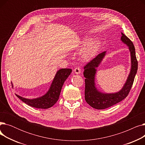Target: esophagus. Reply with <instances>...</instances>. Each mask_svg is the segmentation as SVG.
Wrapping results in <instances>:
<instances>
[{"label":"esophagus","instance_id":"esophagus-1","mask_svg":"<svg viewBox=\"0 0 145 145\" xmlns=\"http://www.w3.org/2000/svg\"><path fill=\"white\" fill-rule=\"evenodd\" d=\"M74 73H75V74H79L80 73V72H81V71H80V69L79 68V67H76L74 69Z\"/></svg>","mask_w":145,"mask_h":145}]
</instances>
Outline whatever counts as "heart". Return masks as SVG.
I'll return each instance as SVG.
<instances>
[{
    "label": "heart",
    "mask_w": 145,
    "mask_h": 145,
    "mask_svg": "<svg viewBox=\"0 0 145 145\" xmlns=\"http://www.w3.org/2000/svg\"><path fill=\"white\" fill-rule=\"evenodd\" d=\"M90 42V39H85L82 42L83 46H85ZM98 50V43L96 40L91 42L86 48L82 51V56L83 60H89L96 55Z\"/></svg>",
    "instance_id": "obj_1"
}]
</instances>
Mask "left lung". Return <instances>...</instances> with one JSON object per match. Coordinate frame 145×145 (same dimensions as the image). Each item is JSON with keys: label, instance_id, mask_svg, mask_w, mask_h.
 Returning a JSON list of instances; mask_svg holds the SVG:
<instances>
[{"label": "left lung", "instance_id": "8db88e82", "mask_svg": "<svg viewBox=\"0 0 145 145\" xmlns=\"http://www.w3.org/2000/svg\"><path fill=\"white\" fill-rule=\"evenodd\" d=\"M121 33L120 40L127 45L131 53V68L125 83L119 92L109 93H103L99 90L96 86L95 76L97 68L105 57L106 51L99 54L84 67L83 74L86 78L85 99L86 102L95 109H105L121 102L127 97L132 86L138 66L135 48L132 42L123 33Z\"/></svg>", "mask_w": 145, "mask_h": 145}]
</instances>
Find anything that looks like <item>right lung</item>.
<instances>
[{
  "mask_svg": "<svg viewBox=\"0 0 145 145\" xmlns=\"http://www.w3.org/2000/svg\"><path fill=\"white\" fill-rule=\"evenodd\" d=\"M71 69H60L56 73L48 92L44 95L35 99H27L17 94L16 96L26 104L38 109H48L59 99L63 83L72 72ZM13 85V84H12Z\"/></svg>",
  "mask_w": 145,
  "mask_h": 145,
  "instance_id": "obj_1",
  "label": "right lung"
}]
</instances>
